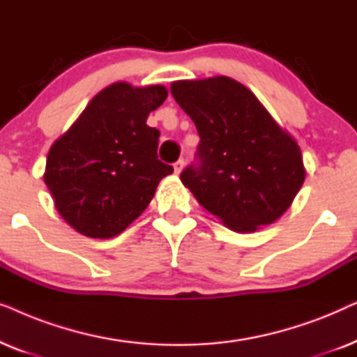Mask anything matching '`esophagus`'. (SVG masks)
Listing matches in <instances>:
<instances>
[{
  "label": "esophagus",
  "instance_id": "obj_1",
  "mask_svg": "<svg viewBox=\"0 0 357 357\" xmlns=\"http://www.w3.org/2000/svg\"><path fill=\"white\" fill-rule=\"evenodd\" d=\"M183 165H185V160H183V159H178L177 162H174V172H175V174H180V172H182Z\"/></svg>",
  "mask_w": 357,
  "mask_h": 357
}]
</instances>
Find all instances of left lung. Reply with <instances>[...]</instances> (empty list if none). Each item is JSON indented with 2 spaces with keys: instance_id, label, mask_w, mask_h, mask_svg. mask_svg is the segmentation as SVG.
I'll list each match as a JSON object with an SVG mask.
<instances>
[{
  "instance_id": "8db88e82",
  "label": "left lung",
  "mask_w": 357,
  "mask_h": 357,
  "mask_svg": "<svg viewBox=\"0 0 357 357\" xmlns=\"http://www.w3.org/2000/svg\"><path fill=\"white\" fill-rule=\"evenodd\" d=\"M170 92L199 135L195 162L180 174L185 187L232 231L275 222L305 178L296 141L231 77L177 81Z\"/></svg>"
}]
</instances>
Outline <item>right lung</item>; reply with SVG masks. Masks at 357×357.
<instances>
[{
  "mask_svg": "<svg viewBox=\"0 0 357 357\" xmlns=\"http://www.w3.org/2000/svg\"><path fill=\"white\" fill-rule=\"evenodd\" d=\"M165 97L164 86L115 82L53 143L43 180L58 213L82 236L110 238L125 231L174 172L158 159L159 130L146 125Z\"/></svg>",
  "mask_w": 357,
  "mask_h": 357,
  "instance_id": "right-lung-1",
  "label": "right lung"
}]
</instances>
